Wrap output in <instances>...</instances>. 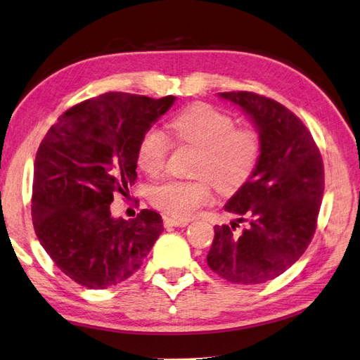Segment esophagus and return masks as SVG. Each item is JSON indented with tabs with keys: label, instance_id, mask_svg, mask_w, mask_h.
<instances>
[{
	"label": "esophagus",
	"instance_id": "34e87169",
	"mask_svg": "<svg viewBox=\"0 0 360 360\" xmlns=\"http://www.w3.org/2000/svg\"><path fill=\"white\" fill-rule=\"evenodd\" d=\"M188 219H178V218H172V216H165L164 224L167 227H186L188 225Z\"/></svg>",
	"mask_w": 360,
	"mask_h": 360
}]
</instances>
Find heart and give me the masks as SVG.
Listing matches in <instances>:
<instances>
[{"mask_svg":"<svg viewBox=\"0 0 360 360\" xmlns=\"http://www.w3.org/2000/svg\"><path fill=\"white\" fill-rule=\"evenodd\" d=\"M178 142L199 148L196 179H170L155 186L152 204L174 218H190L212 202L213 184L221 193H235L252 179L262 155V141L255 130L238 129L230 115L208 104H198L170 122ZM170 141L165 133L148 129L141 136L136 162L147 174H158L167 162Z\"/></svg>","mask_w":360,"mask_h":360,"instance_id":"1","label":"heart"}]
</instances>
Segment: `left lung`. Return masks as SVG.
<instances>
[{
	"mask_svg": "<svg viewBox=\"0 0 360 360\" xmlns=\"http://www.w3.org/2000/svg\"><path fill=\"white\" fill-rule=\"evenodd\" d=\"M221 98L252 116L262 141L257 169L225 212L246 229L214 225L207 264L225 281L256 285L278 278L310 245L323 196V162L310 130L285 105L253 91H224Z\"/></svg>",
	"mask_w": 360,
	"mask_h": 360,
	"instance_id": "1",
	"label": "left lung"
}]
</instances>
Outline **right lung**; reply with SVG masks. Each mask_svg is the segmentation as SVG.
<instances>
[{
	"instance_id": "right-lung-1",
	"label": "right lung",
	"mask_w": 360,
	"mask_h": 360,
	"mask_svg": "<svg viewBox=\"0 0 360 360\" xmlns=\"http://www.w3.org/2000/svg\"><path fill=\"white\" fill-rule=\"evenodd\" d=\"M174 99L108 91L65 110L41 141L33 229L58 269L79 285L104 290L129 279L162 233L160 213L144 208L133 219H115L110 204L135 184L139 139Z\"/></svg>"
}]
</instances>
